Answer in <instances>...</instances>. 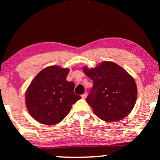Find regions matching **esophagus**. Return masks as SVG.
<instances>
[{"mask_svg": "<svg viewBox=\"0 0 160 160\" xmlns=\"http://www.w3.org/2000/svg\"><path fill=\"white\" fill-rule=\"evenodd\" d=\"M81 97H82V99H86V97H88V92H85L83 94H82V96Z\"/></svg>", "mask_w": 160, "mask_h": 160, "instance_id": "1", "label": "esophagus"}]
</instances>
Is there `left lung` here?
<instances>
[{
	"label": "left lung",
	"instance_id": "left-lung-1",
	"mask_svg": "<svg viewBox=\"0 0 160 160\" xmlns=\"http://www.w3.org/2000/svg\"><path fill=\"white\" fill-rule=\"evenodd\" d=\"M93 87L86 99L97 117L107 122L120 121L133 109L137 99L134 78L113 62L104 61L94 68L83 67Z\"/></svg>",
	"mask_w": 160,
	"mask_h": 160
}]
</instances>
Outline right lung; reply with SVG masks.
<instances>
[{
    "label": "right lung",
    "instance_id": "add662e5",
    "mask_svg": "<svg viewBox=\"0 0 160 160\" xmlns=\"http://www.w3.org/2000/svg\"><path fill=\"white\" fill-rule=\"evenodd\" d=\"M68 72V68L52 66L43 69L32 80L26 91L25 102L29 114L38 122L59 123L72 105L81 99L74 93V82L66 80Z\"/></svg>",
    "mask_w": 160,
    "mask_h": 160
}]
</instances>
